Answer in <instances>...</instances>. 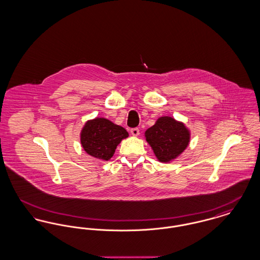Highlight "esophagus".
I'll use <instances>...</instances> for the list:
<instances>
[{
  "mask_svg": "<svg viewBox=\"0 0 260 260\" xmlns=\"http://www.w3.org/2000/svg\"><path fill=\"white\" fill-rule=\"evenodd\" d=\"M131 134L134 136H139V129L137 127H134L131 129Z\"/></svg>",
  "mask_w": 260,
  "mask_h": 260,
  "instance_id": "34e87169",
  "label": "esophagus"
}]
</instances>
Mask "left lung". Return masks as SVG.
<instances>
[{
  "label": "left lung",
  "instance_id": "1",
  "mask_svg": "<svg viewBox=\"0 0 260 260\" xmlns=\"http://www.w3.org/2000/svg\"><path fill=\"white\" fill-rule=\"evenodd\" d=\"M145 137L157 159L161 162H170L187 148L190 132L183 123L165 116L149 127Z\"/></svg>",
  "mask_w": 260,
  "mask_h": 260
}]
</instances>
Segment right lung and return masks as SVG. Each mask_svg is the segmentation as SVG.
<instances>
[{
  "instance_id": "add662e5",
  "label": "right lung",
  "mask_w": 260,
  "mask_h": 260,
  "mask_svg": "<svg viewBox=\"0 0 260 260\" xmlns=\"http://www.w3.org/2000/svg\"><path fill=\"white\" fill-rule=\"evenodd\" d=\"M128 136L123 126L105 118L88 120L81 132V144L91 157L108 161L121 141Z\"/></svg>"
}]
</instances>
